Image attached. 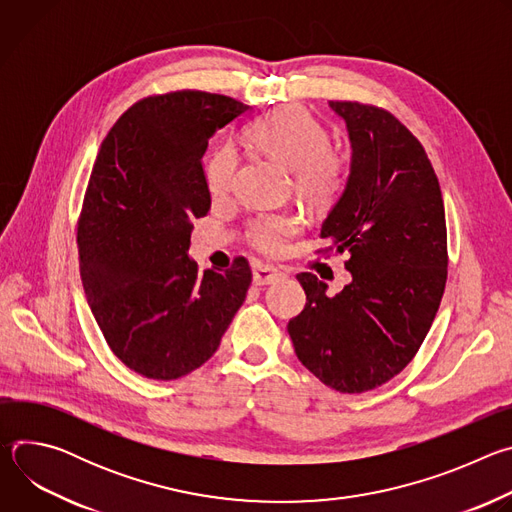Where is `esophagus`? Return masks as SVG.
Returning <instances> with one entry per match:
<instances>
[{
	"label": "esophagus",
	"instance_id": "34e87169",
	"mask_svg": "<svg viewBox=\"0 0 512 512\" xmlns=\"http://www.w3.org/2000/svg\"><path fill=\"white\" fill-rule=\"evenodd\" d=\"M283 277L281 271H277L275 267H269V265H263V263H255L253 265V283L255 285H269V283H275Z\"/></svg>",
	"mask_w": 512,
	"mask_h": 512
}]
</instances>
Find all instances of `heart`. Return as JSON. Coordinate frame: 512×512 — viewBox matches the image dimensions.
Listing matches in <instances>:
<instances>
[{
  "instance_id": "obj_1",
  "label": "heart",
  "mask_w": 512,
  "mask_h": 512,
  "mask_svg": "<svg viewBox=\"0 0 512 512\" xmlns=\"http://www.w3.org/2000/svg\"><path fill=\"white\" fill-rule=\"evenodd\" d=\"M247 137L257 150L291 168V182L300 198L312 206L330 204L348 180V158L334 145L326 127L304 107L287 105L249 125ZM239 154L235 145L221 143L204 162L208 192L225 196L235 182ZM302 231V218L294 212H269L257 216L247 229L249 243L263 255H281Z\"/></svg>"
}]
</instances>
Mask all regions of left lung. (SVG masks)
I'll list each match as a JSON object with an SVG mask.
<instances>
[{
    "mask_svg": "<svg viewBox=\"0 0 512 512\" xmlns=\"http://www.w3.org/2000/svg\"><path fill=\"white\" fill-rule=\"evenodd\" d=\"M346 121L352 162L346 188L322 225L346 253L352 281L336 296L300 273L306 306L287 332L304 367L338 393H364L399 375L417 354L448 279L440 182L419 139L387 109L330 101Z\"/></svg>",
    "mask_w": 512,
    "mask_h": 512,
    "instance_id": "obj_1",
    "label": "left lung"
}]
</instances>
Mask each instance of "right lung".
<instances>
[{"label":"right lung","instance_id":"right-lung-1","mask_svg":"<svg viewBox=\"0 0 512 512\" xmlns=\"http://www.w3.org/2000/svg\"><path fill=\"white\" fill-rule=\"evenodd\" d=\"M247 109L204 91L150 95L101 143L77 227L81 279L111 352L141 377L202 367L245 302V257L198 271L188 247L192 218L210 210L208 139Z\"/></svg>","mask_w":512,"mask_h":512}]
</instances>
